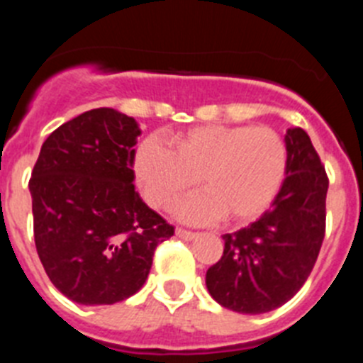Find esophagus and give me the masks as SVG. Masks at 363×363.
Returning <instances> with one entry per match:
<instances>
[{
    "instance_id": "esophagus-1",
    "label": "esophagus",
    "mask_w": 363,
    "mask_h": 363,
    "mask_svg": "<svg viewBox=\"0 0 363 363\" xmlns=\"http://www.w3.org/2000/svg\"><path fill=\"white\" fill-rule=\"evenodd\" d=\"M176 236L182 240H187V242H191V240H194L198 236L196 233H192V230H187V229H182V227H178L176 229Z\"/></svg>"
}]
</instances>
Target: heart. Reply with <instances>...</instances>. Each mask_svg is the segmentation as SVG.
I'll return each instance as SVG.
<instances>
[{"mask_svg": "<svg viewBox=\"0 0 363 363\" xmlns=\"http://www.w3.org/2000/svg\"><path fill=\"white\" fill-rule=\"evenodd\" d=\"M171 142L174 150L145 140L134 158L138 184L154 209H169L200 182L205 194L185 200L178 216L243 225L269 209L284 184L287 147L269 127L198 125Z\"/></svg>", "mask_w": 363, "mask_h": 363, "instance_id": "1", "label": "heart"}]
</instances>
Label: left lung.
Listing matches in <instances>:
<instances>
[{"mask_svg":"<svg viewBox=\"0 0 363 363\" xmlns=\"http://www.w3.org/2000/svg\"><path fill=\"white\" fill-rule=\"evenodd\" d=\"M285 147L287 176L271 209L223 234V256L205 277L211 296L236 313H267L289 301L309 278L325 236V167L300 127L287 130Z\"/></svg>","mask_w":363,"mask_h":363,"instance_id":"obj_1","label":"left lung"}]
</instances>
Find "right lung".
Instances as JSON below:
<instances>
[{"label":"right lung","mask_w":363,"mask_h":363,"mask_svg":"<svg viewBox=\"0 0 363 363\" xmlns=\"http://www.w3.org/2000/svg\"><path fill=\"white\" fill-rule=\"evenodd\" d=\"M140 134L134 118L92 108L45 140L32 171L38 256L54 287L82 306L136 294L156 247L174 234L134 191Z\"/></svg>","instance_id":"add662e5"}]
</instances>
